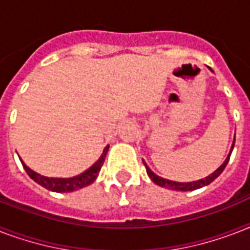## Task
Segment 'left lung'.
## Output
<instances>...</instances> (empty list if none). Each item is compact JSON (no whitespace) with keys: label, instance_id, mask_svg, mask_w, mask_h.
Returning <instances> with one entry per match:
<instances>
[{"label":"left lung","instance_id":"8db88e82","mask_svg":"<svg viewBox=\"0 0 250 250\" xmlns=\"http://www.w3.org/2000/svg\"><path fill=\"white\" fill-rule=\"evenodd\" d=\"M210 70H211V68H210ZM233 145H235V141H233L232 146H231V150H229V156H227V158H226L225 162L222 164L221 167H218L217 170L214 171L213 174H210L209 176H206V178H204V179H200V180H196V182L179 183V182H172V180H168V179L161 178V176L156 175L152 170H150V168H149L148 165L145 164L144 161H143V162H144V166H145V168H146V172H148L149 178L152 179L153 183H156L157 186L164 187V188H167V189H171V190H183V192H187V190H194V189H198V188H202V187L208 186V184H210V183L213 182V180H215V179H217L218 176L222 174V171L225 170V167L227 166V164H229V156H231V153H232Z\"/></svg>","mask_w":250,"mask_h":250}]
</instances>
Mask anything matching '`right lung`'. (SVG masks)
Returning <instances> with one entry per match:
<instances>
[{
    "mask_svg": "<svg viewBox=\"0 0 250 250\" xmlns=\"http://www.w3.org/2000/svg\"><path fill=\"white\" fill-rule=\"evenodd\" d=\"M107 150H109V145L104 149L101 157L98 158V161L93 166H90L86 171H84L83 174L76 175L74 178H48V176H42V175L37 174L33 170H31L27 165H24V162L21 160V165L24 167L25 172L28 174V176L32 180L40 184L41 187H44L46 189L53 190V192H74V190H78L80 188H84V187L89 186L96 180L98 172L101 170L102 165H104V161H105V157L107 154Z\"/></svg>",
    "mask_w": 250,
    "mask_h": 250,
    "instance_id": "right-lung-1",
    "label": "right lung"
}]
</instances>
